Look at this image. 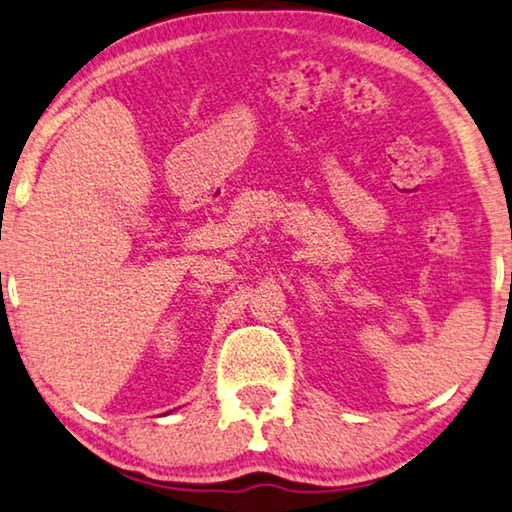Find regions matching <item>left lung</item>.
<instances>
[{"label":"left lung","instance_id":"1","mask_svg":"<svg viewBox=\"0 0 512 512\" xmlns=\"http://www.w3.org/2000/svg\"><path fill=\"white\" fill-rule=\"evenodd\" d=\"M510 284H512V275H510Z\"/></svg>","mask_w":512,"mask_h":512}]
</instances>
